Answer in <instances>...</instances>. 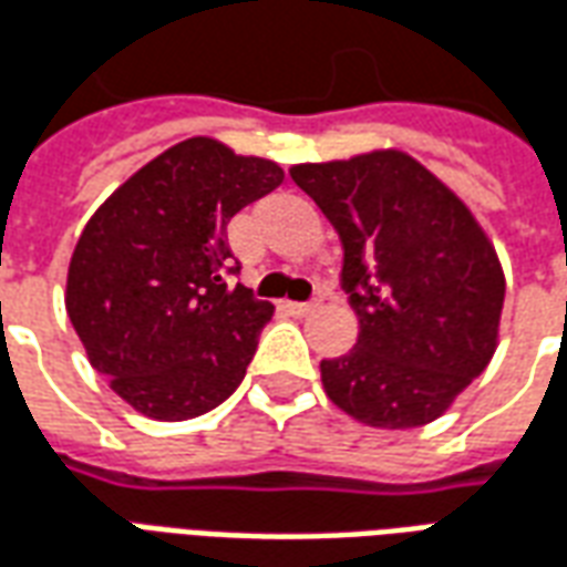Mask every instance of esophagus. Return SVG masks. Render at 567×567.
I'll list each match as a JSON object with an SVG mask.
<instances>
[{
	"instance_id": "esophagus-1",
	"label": "esophagus",
	"mask_w": 567,
	"mask_h": 567,
	"mask_svg": "<svg viewBox=\"0 0 567 567\" xmlns=\"http://www.w3.org/2000/svg\"><path fill=\"white\" fill-rule=\"evenodd\" d=\"M291 316H309V312H316L321 309V300H309V303H285Z\"/></svg>"
}]
</instances>
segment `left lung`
Here are the masks:
<instances>
[{
  "mask_svg": "<svg viewBox=\"0 0 567 567\" xmlns=\"http://www.w3.org/2000/svg\"><path fill=\"white\" fill-rule=\"evenodd\" d=\"M291 178L343 243L358 343L321 361L333 404L373 427L443 416L498 346L504 272L483 227L404 151L297 163Z\"/></svg>",
  "mask_w": 567,
  "mask_h": 567,
  "instance_id": "8db88e82",
  "label": "left lung"
}]
</instances>
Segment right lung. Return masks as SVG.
I'll return each instance as SVG.
<instances>
[{
  "label": "right lung",
  "mask_w": 567,
  "mask_h": 567,
  "mask_svg": "<svg viewBox=\"0 0 567 567\" xmlns=\"http://www.w3.org/2000/svg\"><path fill=\"white\" fill-rule=\"evenodd\" d=\"M282 166L194 136L130 175L81 230L66 312L133 410L161 422L209 413L236 392L272 303L227 285V224L282 185Z\"/></svg>",
  "instance_id": "add662e5"
}]
</instances>
